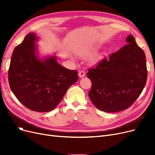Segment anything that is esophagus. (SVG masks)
Masks as SVG:
<instances>
[{
  "mask_svg": "<svg viewBox=\"0 0 155 155\" xmlns=\"http://www.w3.org/2000/svg\"><path fill=\"white\" fill-rule=\"evenodd\" d=\"M85 73L84 71L82 70V71H79V73H78V77L80 78H83L84 77H85Z\"/></svg>",
  "mask_w": 155,
  "mask_h": 155,
  "instance_id": "obj_1",
  "label": "esophagus"
}]
</instances>
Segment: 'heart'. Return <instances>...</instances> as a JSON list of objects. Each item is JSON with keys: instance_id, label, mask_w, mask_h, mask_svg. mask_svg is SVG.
Segmentation results:
<instances>
[{"instance_id": "b5f03b06", "label": "heart", "mask_w": 155, "mask_h": 155, "mask_svg": "<svg viewBox=\"0 0 155 155\" xmlns=\"http://www.w3.org/2000/svg\"><path fill=\"white\" fill-rule=\"evenodd\" d=\"M97 49H98V46H96L87 48L84 49V50H82V51H81V53H80V56L81 57H83V58H85V57L91 56L94 53H95L97 50ZM101 54L100 53L95 54L91 58V63L96 62L101 58Z\"/></svg>"}]
</instances>
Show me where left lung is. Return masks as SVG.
Instances as JSON below:
<instances>
[{
    "label": "left lung",
    "instance_id": "left-lung-1",
    "mask_svg": "<svg viewBox=\"0 0 155 155\" xmlns=\"http://www.w3.org/2000/svg\"><path fill=\"white\" fill-rule=\"evenodd\" d=\"M127 45L88 70L92 82L88 97L98 109L116 112L129 108L138 98L147 80L146 56L129 35Z\"/></svg>",
    "mask_w": 155,
    "mask_h": 155
}]
</instances>
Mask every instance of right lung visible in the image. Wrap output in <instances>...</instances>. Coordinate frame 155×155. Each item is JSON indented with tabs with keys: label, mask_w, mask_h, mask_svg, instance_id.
I'll list each match as a JSON object with an SVG mask.
<instances>
[{
	"label": "right lung",
	"mask_w": 155,
	"mask_h": 155,
	"mask_svg": "<svg viewBox=\"0 0 155 155\" xmlns=\"http://www.w3.org/2000/svg\"><path fill=\"white\" fill-rule=\"evenodd\" d=\"M35 32L28 34L13 51L8 78L12 92L26 107L45 112L55 109L68 88L78 79L77 71L63 67L53 55L39 56Z\"/></svg>",
	"instance_id": "1"
}]
</instances>
